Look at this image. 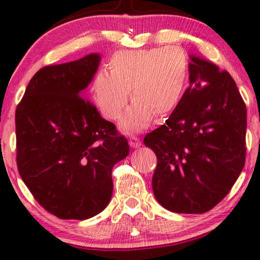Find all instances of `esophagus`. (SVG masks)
<instances>
[{
    "label": "esophagus",
    "mask_w": 260,
    "mask_h": 260,
    "mask_svg": "<svg viewBox=\"0 0 260 260\" xmlns=\"http://www.w3.org/2000/svg\"><path fill=\"white\" fill-rule=\"evenodd\" d=\"M129 145H131V147H133V149H137V147L141 146V141L139 140V138L138 137L132 136L129 139Z\"/></svg>",
    "instance_id": "1"
}]
</instances>
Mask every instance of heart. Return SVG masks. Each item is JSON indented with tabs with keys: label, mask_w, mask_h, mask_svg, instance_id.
I'll list each match as a JSON object with an SVG mask.
<instances>
[{
	"label": "heart",
	"mask_w": 260,
	"mask_h": 260,
	"mask_svg": "<svg viewBox=\"0 0 260 260\" xmlns=\"http://www.w3.org/2000/svg\"><path fill=\"white\" fill-rule=\"evenodd\" d=\"M108 71L98 72L92 80V96L101 113L117 120L127 106L128 91L132 107L122 126L139 131L151 122L153 115L163 117L177 107L188 80V60L177 47L117 51L111 56Z\"/></svg>",
	"instance_id": "1"
}]
</instances>
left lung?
I'll use <instances>...</instances> for the list:
<instances>
[{
	"label": "left lung",
	"mask_w": 260,
	"mask_h": 260,
	"mask_svg": "<svg viewBox=\"0 0 260 260\" xmlns=\"http://www.w3.org/2000/svg\"><path fill=\"white\" fill-rule=\"evenodd\" d=\"M190 85L162 126L147 133L153 194L177 213H204L231 192L246 159L247 110L234 79L192 56Z\"/></svg>",
	"instance_id": "left-lung-1"
}]
</instances>
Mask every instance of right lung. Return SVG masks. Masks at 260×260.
Returning a JSON list of instances; mask_svg holds the SVG:
<instances>
[{"instance_id":"1","label":"right lung","mask_w":260,"mask_h":260,"mask_svg":"<svg viewBox=\"0 0 260 260\" xmlns=\"http://www.w3.org/2000/svg\"><path fill=\"white\" fill-rule=\"evenodd\" d=\"M100 55L45 66L15 110L16 164L34 198L61 219H87L113 194L111 170L129 152L126 137L83 96Z\"/></svg>"}]
</instances>
